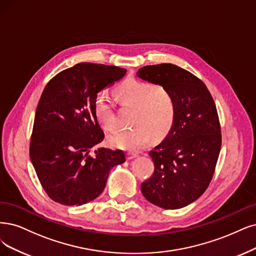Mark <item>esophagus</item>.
Instances as JSON below:
<instances>
[{"label": "esophagus", "mask_w": 256, "mask_h": 256, "mask_svg": "<svg viewBox=\"0 0 256 256\" xmlns=\"http://www.w3.org/2000/svg\"><path fill=\"white\" fill-rule=\"evenodd\" d=\"M138 155L136 154V153H133V152H128V154H126V158L128 159V160H130V159H134V158H136Z\"/></svg>", "instance_id": "esophagus-1"}]
</instances>
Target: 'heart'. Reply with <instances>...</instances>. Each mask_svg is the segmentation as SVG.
<instances>
[{"label":"heart","mask_w":256,"mask_h":256,"mask_svg":"<svg viewBox=\"0 0 256 256\" xmlns=\"http://www.w3.org/2000/svg\"><path fill=\"white\" fill-rule=\"evenodd\" d=\"M116 94L122 106H135L130 120L134 126L118 130L110 136L112 146L138 150L150 142L152 135L162 138L172 128L177 114L176 102L164 86L130 78L118 85ZM94 114L106 130L116 128V112L106 92H99L94 100Z\"/></svg>","instance_id":"b5f03b06"}]
</instances>
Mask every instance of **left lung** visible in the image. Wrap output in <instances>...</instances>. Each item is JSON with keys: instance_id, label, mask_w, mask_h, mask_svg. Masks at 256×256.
Returning <instances> with one entry per match:
<instances>
[{"instance_id": "1", "label": "left lung", "mask_w": 256, "mask_h": 256, "mask_svg": "<svg viewBox=\"0 0 256 256\" xmlns=\"http://www.w3.org/2000/svg\"><path fill=\"white\" fill-rule=\"evenodd\" d=\"M136 74L166 88L177 108L172 128L150 152L155 168L141 192L155 206L180 209L198 200L213 177L222 146L216 106L206 84L177 65H148Z\"/></svg>"}]
</instances>
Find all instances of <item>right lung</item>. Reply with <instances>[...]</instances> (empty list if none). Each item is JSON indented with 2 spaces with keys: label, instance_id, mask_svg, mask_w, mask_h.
<instances>
[{
  "label": "right lung",
  "instance_id": "obj_1",
  "mask_svg": "<svg viewBox=\"0 0 256 256\" xmlns=\"http://www.w3.org/2000/svg\"><path fill=\"white\" fill-rule=\"evenodd\" d=\"M126 68L79 63L46 84L38 103L30 155L52 200L81 206L106 188L112 168L126 162L123 150L99 148L104 133L94 114L97 94L124 77Z\"/></svg>",
  "mask_w": 256,
  "mask_h": 256
}]
</instances>
